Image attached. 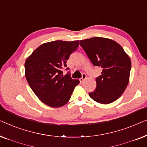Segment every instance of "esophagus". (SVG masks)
Instances as JSON below:
<instances>
[{
  "label": "esophagus",
  "instance_id": "1",
  "mask_svg": "<svg viewBox=\"0 0 147 147\" xmlns=\"http://www.w3.org/2000/svg\"><path fill=\"white\" fill-rule=\"evenodd\" d=\"M86 78H87V76H86L85 74H82V78H80V82H83L84 80L86 79Z\"/></svg>",
  "mask_w": 147,
  "mask_h": 147
}]
</instances>
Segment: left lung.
Returning a JSON list of instances; mask_svg holds the SVG:
<instances>
[{"mask_svg":"<svg viewBox=\"0 0 147 147\" xmlns=\"http://www.w3.org/2000/svg\"><path fill=\"white\" fill-rule=\"evenodd\" d=\"M90 61L102 68L96 78V88L89 96L100 104H108L119 98L129 82L131 61L123 48L114 40L92 37L80 43Z\"/></svg>","mask_w":147,"mask_h":147,"instance_id":"1","label":"left lung"}]
</instances>
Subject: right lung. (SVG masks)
<instances>
[{"mask_svg":"<svg viewBox=\"0 0 147 147\" xmlns=\"http://www.w3.org/2000/svg\"><path fill=\"white\" fill-rule=\"evenodd\" d=\"M79 41H55L38 47L26 59L25 77L35 95L42 102L53 108L66 104L80 81L73 80L69 72L62 75V69ZM66 69H69L67 67Z\"/></svg>","mask_w":147,"mask_h":147,"instance_id":"right-lung-1","label":"right lung"}]
</instances>
